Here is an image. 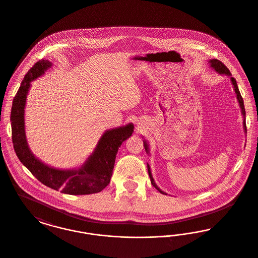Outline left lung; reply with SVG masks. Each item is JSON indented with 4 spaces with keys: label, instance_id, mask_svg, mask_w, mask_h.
Segmentation results:
<instances>
[{
    "label": "left lung",
    "instance_id": "left-lung-1",
    "mask_svg": "<svg viewBox=\"0 0 258 258\" xmlns=\"http://www.w3.org/2000/svg\"><path fill=\"white\" fill-rule=\"evenodd\" d=\"M209 64H210V68H212V69H213L214 71H216L218 74H221V75H225V76H229V77H230V81H231V84L233 85L234 91H235V94H236V97H237V100H238V102H239V106H240V108H241V113H242V116H243V127H244V131H245V133L246 134V126H245V106H244V100H243V98H242V96H241V94H240V91H239V88H238V85H237V82H236L235 78L232 77V75L230 74L229 70H228L221 61H219V60H217V59H213V60H210V61H209ZM143 143H144L145 151H146V153L149 155V154H150L149 144H148L147 141H146L145 139L143 140ZM147 167L148 173H149V176H150L152 184L160 191V194H162V195H167L166 192L162 191L160 187L157 185V184H156V182H155V180H154V178H153L152 172H151V167H150V165H149L148 163Z\"/></svg>",
    "mask_w": 258,
    "mask_h": 258
}]
</instances>
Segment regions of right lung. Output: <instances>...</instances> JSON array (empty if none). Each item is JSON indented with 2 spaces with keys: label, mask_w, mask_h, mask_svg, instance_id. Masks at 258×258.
I'll return each mask as SVG.
<instances>
[{
  "label": "right lung",
  "mask_w": 258,
  "mask_h": 258,
  "mask_svg": "<svg viewBox=\"0 0 258 258\" xmlns=\"http://www.w3.org/2000/svg\"><path fill=\"white\" fill-rule=\"evenodd\" d=\"M52 67L48 60H41L25 75L13 99L11 122L14 151L19 160L39 182L55 190L72 196L92 195L101 191L110 183L116 155L122 143L134 133V123L104 132L94 152L78 168L59 169L42 162L29 148L25 132V106L31 82L45 74Z\"/></svg>",
  "instance_id": "right-lung-1"
}]
</instances>
